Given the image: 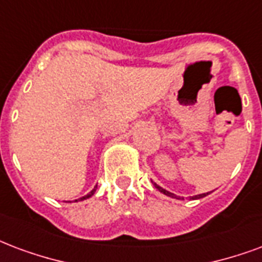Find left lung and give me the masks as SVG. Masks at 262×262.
<instances>
[{
    "label": "left lung",
    "instance_id": "obj_1",
    "mask_svg": "<svg viewBox=\"0 0 262 262\" xmlns=\"http://www.w3.org/2000/svg\"><path fill=\"white\" fill-rule=\"evenodd\" d=\"M154 185H155V187H157V188L159 189V191H161V192H163V193H165V195H167V196H171V198H176V199H180V198L177 196V195H174V193L169 192V191H166V189L161 188V187H159V185L155 184V183H154ZM209 193H210V192H207V193H201V195H195V196H192V199H201V198L206 196V195H209Z\"/></svg>",
    "mask_w": 262,
    "mask_h": 262
}]
</instances>
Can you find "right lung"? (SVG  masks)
I'll list each match as a JSON object with an SVG mask.
<instances>
[{"label": "right lung", "instance_id": "1", "mask_svg": "<svg viewBox=\"0 0 262 262\" xmlns=\"http://www.w3.org/2000/svg\"><path fill=\"white\" fill-rule=\"evenodd\" d=\"M96 188H97V185H96ZM96 188H95V189H92L91 192L88 193V195H85V196H82V198H79V201H82V199H86V198H91V196H92V195H93V193H95Z\"/></svg>", "mask_w": 262, "mask_h": 262}]
</instances>
